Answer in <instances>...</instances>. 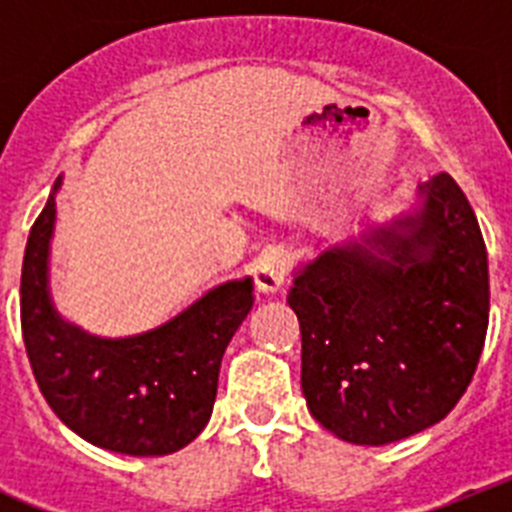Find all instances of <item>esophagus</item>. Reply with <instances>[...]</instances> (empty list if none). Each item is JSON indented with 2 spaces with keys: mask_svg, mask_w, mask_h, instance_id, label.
I'll return each mask as SVG.
<instances>
[{
  "mask_svg": "<svg viewBox=\"0 0 512 512\" xmlns=\"http://www.w3.org/2000/svg\"><path fill=\"white\" fill-rule=\"evenodd\" d=\"M287 279V256L282 251H269L256 266V287L264 295H274Z\"/></svg>",
  "mask_w": 512,
  "mask_h": 512,
  "instance_id": "1",
  "label": "esophagus"
}]
</instances>
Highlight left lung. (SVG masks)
Returning <instances> with one entry per match:
<instances>
[{
    "label": "left lung",
    "mask_w": 512,
    "mask_h": 512,
    "mask_svg": "<svg viewBox=\"0 0 512 512\" xmlns=\"http://www.w3.org/2000/svg\"><path fill=\"white\" fill-rule=\"evenodd\" d=\"M420 207L295 271L302 395L323 428L359 446L415 436L454 410L490 320L487 248L449 174Z\"/></svg>",
    "instance_id": "obj_1"
}]
</instances>
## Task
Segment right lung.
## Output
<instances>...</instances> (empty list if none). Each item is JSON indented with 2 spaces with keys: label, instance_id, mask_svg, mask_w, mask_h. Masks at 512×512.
<instances>
[{
  "label": "right lung",
  "instance_id": "add662e5",
  "mask_svg": "<svg viewBox=\"0 0 512 512\" xmlns=\"http://www.w3.org/2000/svg\"><path fill=\"white\" fill-rule=\"evenodd\" d=\"M58 189L61 176L30 228L22 261L20 320L35 382L53 413L99 449L174 454L210 420L220 361L253 307V279L217 284L138 336H92L58 315L48 289Z\"/></svg>",
  "mask_w": 512,
  "mask_h": 512
}]
</instances>
